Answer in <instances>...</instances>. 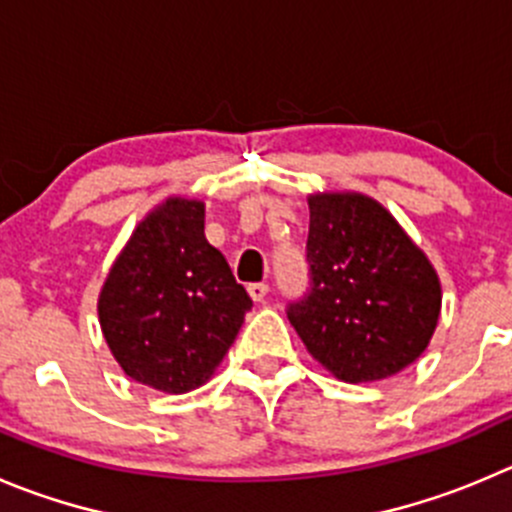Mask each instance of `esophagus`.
<instances>
[{
    "instance_id": "1",
    "label": "esophagus",
    "mask_w": 512,
    "mask_h": 512,
    "mask_svg": "<svg viewBox=\"0 0 512 512\" xmlns=\"http://www.w3.org/2000/svg\"><path fill=\"white\" fill-rule=\"evenodd\" d=\"M269 294V284H248V296L253 301H264Z\"/></svg>"
}]
</instances>
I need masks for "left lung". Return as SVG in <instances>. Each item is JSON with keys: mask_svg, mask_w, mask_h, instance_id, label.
<instances>
[{"mask_svg": "<svg viewBox=\"0 0 512 512\" xmlns=\"http://www.w3.org/2000/svg\"><path fill=\"white\" fill-rule=\"evenodd\" d=\"M309 213L311 294L289 306L306 352L349 384L402 372L420 359L440 321L435 266L364 193H311Z\"/></svg>", "mask_w": 512, "mask_h": 512, "instance_id": "left-lung-1", "label": "left lung"}]
</instances>
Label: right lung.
<instances>
[{
  "label": "right lung",
  "mask_w": 512,
  "mask_h": 512,
  "mask_svg": "<svg viewBox=\"0 0 512 512\" xmlns=\"http://www.w3.org/2000/svg\"><path fill=\"white\" fill-rule=\"evenodd\" d=\"M206 203L170 196L145 213L97 296L107 349L125 374L165 394L203 387L221 367L251 296L206 241Z\"/></svg>",
  "instance_id": "right-lung-1"
}]
</instances>
